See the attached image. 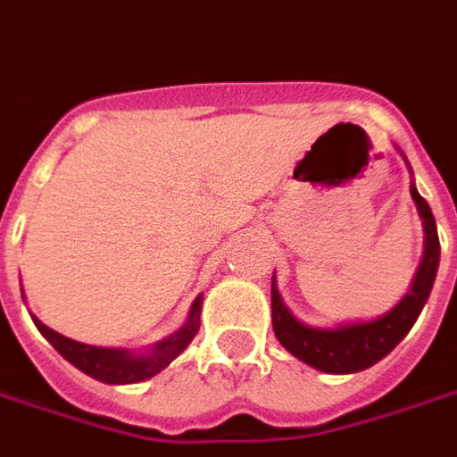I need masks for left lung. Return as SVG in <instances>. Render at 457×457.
Wrapping results in <instances>:
<instances>
[{
	"instance_id": "8db88e82",
	"label": "left lung",
	"mask_w": 457,
	"mask_h": 457,
	"mask_svg": "<svg viewBox=\"0 0 457 457\" xmlns=\"http://www.w3.org/2000/svg\"><path fill=\"white\" fill-rule=\"evenodd\" d=\"M411 196L426 228V251H423V261L411 286V294H405V298L391 313L370 323H353V326H341V328H311L291 316V311L283 306L281 295L273 286L270 288L273 333L288 353H294L298 361L319 368L323 373H355L386 358L405 338V333L413 328L438 273L440 241L433 211L426 198L418 194L415 184L411 187Z\"/></svg>"
}]
</instances>
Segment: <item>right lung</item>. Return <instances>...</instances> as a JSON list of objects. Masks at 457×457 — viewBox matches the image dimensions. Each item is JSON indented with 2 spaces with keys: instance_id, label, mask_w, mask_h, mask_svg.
Here are the masks:
<instances>
[{
  "instance_id": "obj_1",
  "label": "right lung",
  "mask_w": 457,
  "mask_h": 457,
  "mask_svg": "<svg viewBox=\"0 0 457 457\" xmlns=\"http://www.w3.org/2000/svg\"><path fill=\"white\" fill-rule=\"evenodd\" d=\"M201 303L204 298L198 295L188 313V323L181 330H176L171 338H166L159 345L151 348V353H131L124 348H96V345H87V343H77L71 338L59 336L56 330L44 326L42 320L34 319L37 328L46 341L54 345L59 353L64 355L71 366H77L81 373H87L91 378L102 380V383H112V386H127V383H141V380L151 378L156 373H162L163 368L174 361L176 355L187 348L188 343L194 341L198 333V320H201Z\"/></svg>"
}]
</instances>
